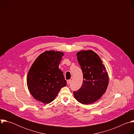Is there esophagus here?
Masks as SVG:
<instances>
[{"mask_svg": "<svg viewBox=\"0 0 134 134\" xmlns=\"http://www.w3.org/2000/svg\"><path fill=\"white\" fill-rule=\"evenodd\" d=\"M67 84H70V83H71V80H67Z\"/></svg>", "mask_w": 134, "mask_h": 134, "instance_id": "esophagus-1", "label": "esophagus"}]
</instances>
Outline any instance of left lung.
Here are the masks:
<instances>
[{
	"mask_svg": "<svg viewBox=\"0 0 134 134\" xmlns=\"http://www.w3.org/2000/svg\"><path fill=\"white\" fill-rule=\"evenodd\" d=\"M77 60L83 74V81L79 90L74 91L75 99L81 103L88 104L99 100L105 92L108 75L100 57L92 50L77 53Z\"/></svg>",
	"mask_w": 134,
	"mask_h": 134,
	"instance_id": "1",
	"label": "left lung"
}]
</instances>
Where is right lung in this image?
I'll return each instance as SVG.
<instances>
[{"label":"right lung","instance_id":"obj_1","mask_svg":"<svg viewBox=\"0 0 134 134\" xmlns=\"http://www.w3.org/2000/svg\"><path fill=\"white\" fill-rule=\"evenodd\" d=\"M64 55L59 51H46L37 57L29 70L27 84L36 100L44 103L53 101L60 90L66 85L59 65Z\"/></svg>","mask_w":134,"mask_h":134}]
</instances>
